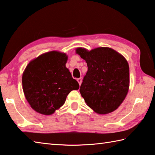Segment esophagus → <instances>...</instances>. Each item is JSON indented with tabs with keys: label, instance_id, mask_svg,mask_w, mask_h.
Instances as JSON below:
<instances>
[{
	"label": "esophagus",
	"instance_id": "1",
	"mask_svg": "<svg viewBox=\"0 0 155 155\" xmlns=\"http://www.w3.org/2000/svg\"><path fill=\"white\" fill-rule=\"evenodd\" d=\"M77 81H78V83H79V85H80H80H81V81H82V80H81V78H78L77 79Z\"/></svg>",
	"mask_w": 155,
	"mask_h": 155
}]
</instances>
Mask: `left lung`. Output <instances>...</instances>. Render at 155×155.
<instances>
[{"mask_svg":"<svg viewBox=\"0 0 155 155\" xmlns=\"http://www.w3.org/2000/svg\"><path fill=\"white\" fill-rule=\"evenodd\" d=\"M75 52L86 61L88 68L80 89L86 104L99 114L114 111L128 91V61L110 47H97L90 51L78 47Z\"/></svg>","mask_w":155,"mask_h":155,"instance_id":"1","label":"left lung"}]
</instances>
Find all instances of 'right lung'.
<instances>
[{
    "mask_svg": "<svg viewBox=\"0 0 155 155\" xmlns=\"http://www.w3.org/2000/svg\"><path fill=\"white\" fill-rule=\"evenodd\" d=\"M68 57L52 51L31 61L22 76L23 90L35 111L51 115L64 105L67 96L80 87L66 68Z\"/></svg>",
    "mask_w": 155,
    "mask_h": 155,
    "instance_id": "1",
    "label": "right lung"
}]
</instances>
